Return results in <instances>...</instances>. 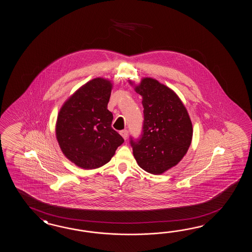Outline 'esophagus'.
Masks as SVG:
<instances>
[{
    "mask_svg": "<svg viewBox=\"0 0 252 252\" xmlns=\"http://www.w3.org/2000/svg\"><path fill=\"white\" fill-rule=\"evenodd\" d=\"M120 134L123 136V138L125 140L127 139V130H122V131H120Z\"/></svg>",
    "mask_w": 252,
    "mask_h": 252,
    "instance_id": "obj_1",
    "label": "esophagus"
}]
</instances>
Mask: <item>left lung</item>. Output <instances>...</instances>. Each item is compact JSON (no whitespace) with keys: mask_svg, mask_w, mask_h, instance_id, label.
<instances>
[{"mask_svg":"<svg viewBox=\"0 0 252 252\" xmlns=\"http://www.w3.org/2000/svg\"><path fill=\"white\" fill-rule=\"evenodd\" d=\"M134 90L143 97L144 124L140 138L130 137L133 154L140 167L161 174L176 165L188 151L191 121L179 96L157 79L143 78Z\"/></svg>","mask_w":252,"mask_h":252,"instance_id":"1","label":"left lung"}]
</instances>
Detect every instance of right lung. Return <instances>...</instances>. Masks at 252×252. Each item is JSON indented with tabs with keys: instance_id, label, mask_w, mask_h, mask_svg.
<instances>
[{
	"instance_id": "add662e5",
	"label": "right lung",
	"mask_w": 252,
	"mask_h": 252,
	"mask_svg": "<svg viewBox=\"0 0 252 252\" xmlns=\"http://www.w3.org/2000/svg\"><path fill=\"white\" fill-rule=\"evenodd\" d=\"M112 83L96 78L79 88L59 113L56 136L62 153L78 167L95 169L111 160L124 143L107 109Z\"/></svg>"
}]
</instances>
